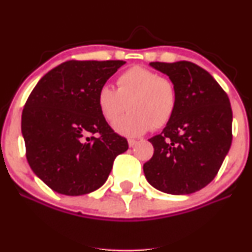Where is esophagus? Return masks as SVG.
I'll return each mask as SVG.
<instances>
[{
	"label": "esophagus",
	"mask_w": 252,
	"mask_h": 252,
	"mask_svg": "<svg viewBox=\"0 0 252 252\" xmlns=\"http://www.w3.org/2000/svg\"><path fill=\"white\" fill-rule=\"evenodd\" d=\"M136 143H137V141H136V140H131V138H130V140H128L129 147H134Z\"/></svg>",
	"instance_id": "34e87169"
}]
</instances>
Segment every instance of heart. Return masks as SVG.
<instances>
[{"label":"heart","mask_w":252,"mask_h":252,"mask_svg":"<svg viewBox=\"0 0 252 252\" xmlns=\"http://www.w3.org/2000/svg\"><path fill=\"white\" fill-rule=\"evenodd\" d=\"M126 102L129 112L115 122L114 129L120 135L136 137L169 122L176 109L178 92L169 78L134 66L117 78V90L104 85L97 94L98 109L109 123L125 109Z\"/></svg>","instance_id":"1"}]
</instances>
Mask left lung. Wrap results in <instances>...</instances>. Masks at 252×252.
Returning a JSON list of instances; mask_svg holds the SVG:
<instances>
[{"instance_id":"left-lung-1","label":"left lung","mask_w":252,"mask_h":252,"mask_svg":"<svg viewBox=\"0 0 252 252\" xmlns=\"http://www.w3.org/2000/svg\"><path fill=\"white\" fill-rule=\"evenodd\" d=\"M178 92L176 109L162 132L149 138L154 154L143 164L147 181L174 195L200 190L215 179L232 142V110L224 90L189 62L150 63Z\"/></svg>"}]
</instances>
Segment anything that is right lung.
Instances as JSON below:
<instances>
[{
	"instance_id": "right-lung-1",
	"label": "right lung",
	"mask_w": 252,
	"mask_h": 252,
	"mask_svg": "<svg viewBox=\"0 0 252 252\" xmlns=\"http://www.w3.org/2000/svg\"><path fill=\"white\" fill-rule=\"evenodd\" d=\"M124 63L68 60L47 72L28 97L21 120L26 156L54 192L83 195L98 189L116 156L128 150L97 105L98 90Z\"/></svg>"
}]
</instances>
